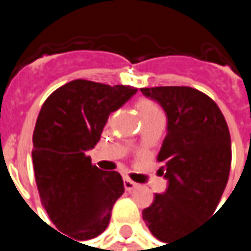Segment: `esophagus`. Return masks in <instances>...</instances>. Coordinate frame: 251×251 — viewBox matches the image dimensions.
<instances>
[{
  "instance_id": "34e87169",
  "label": "esophagus",
  "mask_w": 251,
  "mask_h": 251,
  "mask_svg": "<svg viewBox=\"0 0 251 251\" xmlns=\"http://www.w3.org/2000/svg\"><path fill=\"white\" fill-rule=\"evenodd\" d=\"M124 186H125V190H127V192H132V190H135L138 187V184L135 181H132L130 178H125L124 180Z\"/></svg>"
}]
</instances>
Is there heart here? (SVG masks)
Returning <instances> with one entry per match:
<instances>
[{
	"label": "heart",
	"mask_w": 251,
	"mask_h": 251,
	"mask_svg": "<svg viewBox=\"0 0 251 251\" xmlns=\"http://www.w3.org/2000/svg\"><path fill=\"white\" fill-rule=\"evenodd\" d=\"M135 106H136V112L139 113L141 119H145L147 116L160 110V107L152 100H148V99H139Z\"/></svg>",
	"instance_id": "1"
}]
</instances>
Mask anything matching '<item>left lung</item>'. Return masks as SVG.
Here are the masks:
<instances>
[{
    "instance_id": "left-lung-1",
    "label": "left lung",
    "mask_w": 251,
    "mask_h": 251,
    "mask_svg": "<svg viewBox=\"0 0 251 251\" xmlns=\"http://www.w3.org/2000/svg\"><path fill=\"white\" fill-rule=\"evenodd\" d=\"M141 91L158 101L169 119L157 157L169 187L142 211L151 234L169 243L217 211L231 169V138L223 112L205 93L192 87Z\"/></svg>"
}]
</instances>
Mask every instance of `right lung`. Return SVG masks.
<instances>
[{"instance_id":"obj_1","label":"right lung","mask_w":251,"mask_h":251,"mask_svg":"<svg viewBox=\"0 0 251 251\" xmlns=\"http://www.w3.org/2000/svg\"><path fill=\"white\" fill-rule=\"evenodd\" d=\"M136 93L130 85L74 79L43 103L33 132V169L42 205L74 241L100 235L125 192L122 176L103 172L87 151L99 142L109 115Z\"/></svg>"}]
</instances>
